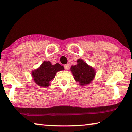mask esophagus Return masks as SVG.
<instances>
[{
	"label": "esophagus",
	"instance_id": "34e87169",
	"mask_svg": "<svg viewBox=\"0 0 132 132\" xmlns=\"http://www.w3.org/2000/svg\"><path fill=\"white\" fill-rule=\"evenodd\" d=\"M64 67H65V69L66 70H67L69 69L70 65L68 64H66V65H64Z\"/></svg>",
	"mask_w": 132,
	"mask_h": 132
}]
</instances>
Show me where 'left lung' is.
<instances>
[{
    "label": "left lung",
    "instance_id": "left-lung-1",
    "mask_svg": "<svg viewBox=\"0 0 132 132\" xmlns=\"http://www.w3.org/2000/svg\"><path fill=\"white\" fill-rule=\"evenodd\" d=\"M70 71L73 73L75 80L81 86H85L91 83L96 74L94 68L88 65L82 59H77V64L72 65Z\"/></svg>",
    "mask_w": 132,
    "mask_h": 132
}]
</instances>
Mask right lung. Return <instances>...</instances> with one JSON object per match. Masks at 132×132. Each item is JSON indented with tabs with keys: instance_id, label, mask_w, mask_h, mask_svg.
Wrapping results in <instances>:
<instances>
[{
	"instance_id": "obj_1",
	"label": "right lung",
	"mask_w": 132,
	"mask_h": 132,
	"mask_svg": "<svg viewBox=\"0 0 132 132\" xmlns=\"http://www.w3.org/2000/svg\"><path fill=\"white\" fill-rule=\"evenodd\" d=\"M64 70V67L58 63L52 65L50 61H44L39 67L32 71V77L38 85L43 88L48 87L56 73Z\"/></svg>"
}]
</instances>
